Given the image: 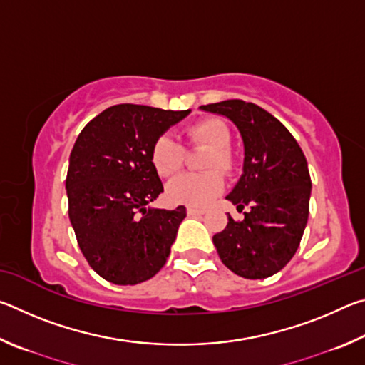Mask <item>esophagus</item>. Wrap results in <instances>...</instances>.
<instances>
[{
	"instance_id": "1",
	"label": "esophagus",
	"mask_w": 365,
	"mask_h": 365,
	"mask_svg": "<svg viewBox=\"0 0 365 365\" xmlns=\"http://www.w3.org/2000/svg\"><path fill=\"white\" fill-rule=\"evenodd\" d=\"M187 212L190 214V215H202L206 212V209H202V207H187Z\"/></svg>"
}]
</instances>
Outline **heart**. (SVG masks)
<instances>
[{"label":"heart","mask_w":365,"mask_h":365,"mask_svg":"<svg viewBox=\"0 0 365 365\" xmlns=\"http://www.w3.org/2000/svg\"><path fill=\"white\" fill-rule=\"evenodd\" d=\"M191 145L209 148L202 160L205 174H182L168 183V196L174 202L188 206H202L217 196L224 188V178L220 172L209 171L219 168L222 172H232L233 156L230 146V130L219 119H205L191 125L187 130ZM151 164L160 177H172L180 172L183 165V150L170 135H160L151 148Z\"/></svg>","instance_id":"obj_1"}]
</instances>
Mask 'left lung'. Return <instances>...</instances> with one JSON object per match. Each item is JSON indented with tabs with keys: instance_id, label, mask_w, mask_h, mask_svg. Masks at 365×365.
Masks as SVG:
<instances>
[{
	"instance_id": "left-lung-1",
	"label": "left lung",
	"mask_w": 365,
	"mask_h": 365,
	"mask_svg": "<svg viewBox=\"0 0 365 365\" xmlns=\"http://www.w3.org/2000/svg\"><path fill=\"white\" fill-rule=\"evenodd\" d=\"M200 109L230 119L243 138V174L227 200L245 212L212 242L220 261L243 279H267L292 261L309 217L311 175L304 153L283 123L243 100L206 104Z\"/></svg>"
}]
</instances>
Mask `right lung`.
<instances>
[{
  "mask_svg": "<svg viewBox=\"0 0 365 365\" xmlns=\"http://www.w3.org/2000/svg\"><path fill=\"white\" fill-rule=\"evenodd\" d=\"M190 113L115 104L86 123L72 148L71 224L90 267L114 285L150 280L170 255L187 209L150 207L164 191L151 148Z\"/></svg>",
  "mask_w": 365,
  "mask_h": 365,
  "instance_id": "right-lung-1",
  "label": "right lung"
}]
</instances>
